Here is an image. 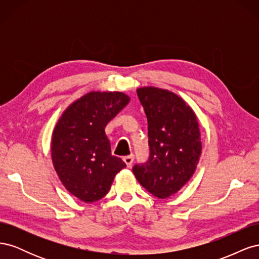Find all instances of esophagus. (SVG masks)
I'll return each mask as SVG.
<instances>
[{
	"instance_id": "1",
	"label": "esophagus",
	"mask_w": 259,
	"mask_h": 259,
	"mask_svg": "<svg viewBox=\"0 0 259 259\" xmlns=\"http://www.w3.org/2000/svg\"><path fill=\"white\" fill-rule=\"evenodd\" d=\"M123 161L125 162V164H126L127 167H131L133 162H134V154H130V155H126L124 156L123 158Z\"/></svg>"
}]
</instances>
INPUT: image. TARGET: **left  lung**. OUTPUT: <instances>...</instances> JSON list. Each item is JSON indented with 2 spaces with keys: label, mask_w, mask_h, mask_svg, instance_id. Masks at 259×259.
I'll return each mask as SVG.
<instances>
[{
  "label": "left lung",
  "mask_w": 259,
  "mask_h": 259,
  "mask_svg": "<svg viewBox=\"0 0 259 259\" xmlns=\"http://www.w3.org/2000/svg\"><path fill=\"white\" fill-rule=\"evenodd\" d=\"M148 121L149 158L133 173L154 197L166 199L187 184L201 155L195 114L174 93L156 88L137 90Z\"/></svg>",
  "instance_id": "8db88e82"
}]
</instances>
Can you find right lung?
<instances>
[{
  "mask_svg": "<svg viewBox=\"0 0 259 259\" xmlns=\"http://www.w3.org/2000/svg\"><path fill=\"white\" fill-rule=\"evenodd\" d=\"M128 101L120 92L89 93L67 109L54 130V167L66 189L85 203L104 198L126 166L111 154L105 127Z\"/></svg>",
  "mask_w": 259,
  "mask_h": 259,
  "instance_id": "1",
  "label": "right lung"
}]
</instances>
